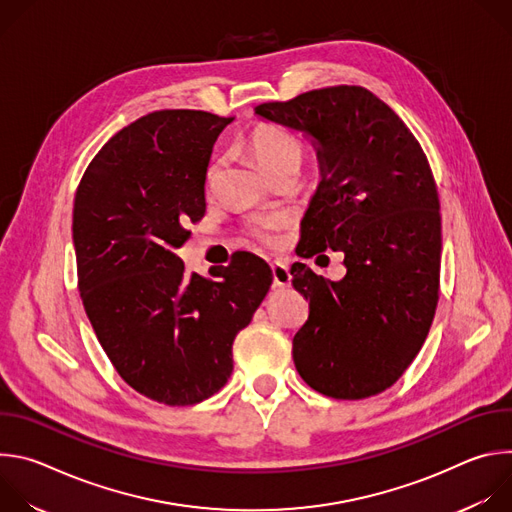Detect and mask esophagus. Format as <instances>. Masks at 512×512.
<instances>
[{"mask_svg":"<svg viewBox=\"0 0 512 512\" xmlns=\"http://www.w3.org/2000/svg\"><path fill=\"white\" fill-rule=\"evenodd\" d=\"M271 275H273V287H289L291 283V273L289 267L281 261L271 263Z\"/></svg>","mask_w":512,"mask_h":512,"instance_id":"obj_1","label":"esophagus"}]
</instances>
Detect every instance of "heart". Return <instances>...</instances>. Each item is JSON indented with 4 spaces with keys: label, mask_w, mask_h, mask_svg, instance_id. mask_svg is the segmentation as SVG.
I'll list each match as a JSON object with an SVG mask.
<instances>
[{
    "label": "heart",
    "mask_w": 512,
    "mask_h": 512,
    "mask_svg": "<svg viewBox=\"0 0 512 512\" xmlns=\"http://www.w3.org/2000/svg\"><path fill=\"white\" fill-rule=\"evenodd\" d=\"M247 150L257 160V164L271 176L277 178L285 172H296L300 170L304 158H306V145L304 141L294 135L291 131L273 125V123H257L249 129L245 137ZM218 162H214L208 170V186L214 184L218 176ZM283 225V218L279 214H269L255 218V221L247 227V233L261 241V243H275L277 231Z\"/></svg>",
    "instance_id": "heart-1"
}]
</instances>
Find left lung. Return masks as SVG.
Returning <instances> with one entry per match:
<instances>
[{"instance_id": "1", "label": "left lung", "mask_w": 512, "mask_h": 512, "mask_svg": "<svg viewBox=\"0 0 512 512\" xmlns=\"http://www.w3.org/2000/svg\"><path fill=\"white\" fill-rule=\"evenodd\" d=\"M255 113L318 141L322 182L302 223V257L344 253L340 281L291 267L310 302L294 336L296 369L332 399L379 395L421 350L440 300L442 216L427 156L364 87L316 89Z\"/></svg>"}]
</instances>
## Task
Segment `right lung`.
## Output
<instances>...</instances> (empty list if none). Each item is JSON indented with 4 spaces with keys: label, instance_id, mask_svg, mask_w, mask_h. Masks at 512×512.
<instances>
[{
    "label": "right lung",
    "instance_id": "1",
    "mask_svg": "<svg viewBox=\"0 0 512 512\" xmlns=\"http://www.w3.org/2000/svg\"><path fill=\"white\" fill-rule=\"evenodd\" d=\"M235 117L164 109L117 131L85 170L72 208L79 291L119 377L184 407L221 391L235 336L271 285L269 265L239 253L186 275L174 253L206 212L212 145Z\"/></svg>",
    "mask_w": 512,
    "mask_h": 512
}]
</instances>
